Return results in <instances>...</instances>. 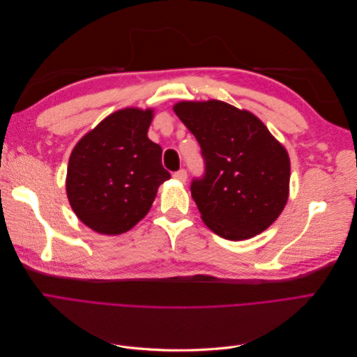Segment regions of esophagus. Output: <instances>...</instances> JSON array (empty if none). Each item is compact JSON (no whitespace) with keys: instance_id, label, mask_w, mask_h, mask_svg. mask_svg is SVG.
I'll use <instances>...</instances> for the list:
<instances>
[{"instance_id":"1","label":"esophagus","mask_w":357,"mask_h":357,"mask_svg":"<svg viewBox=\"0 0 357 357\" xmlns=\"http://www.w3.org/2000/svg\"><path fill=\"white\" fill-rule=\"evenodd\" d=\"M172 177H174L177 181L185 183L186 178H188V172H186V169H180V171L174 172V174H172Z\"/></svg>"}]
</instances>
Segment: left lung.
<instances>
[{
  "instance_id": "obj_1",
  "label": "left lung",
  "mask_w": 357,
  "mask_h": 357,
  "mask_svg": "<svg viewBox=\"0 0 357 357\" xmlns=\"http://www.w3.org/2000/svg\"><path fill=\"white\" fill-rule=\"evenodd\" d=\"M172 110L202 150L205 176L190 186L202 222L231 241L268 229L289 199L286 147L257 116L228 102L180 101Z\"/></svg>"
}]
</instances>
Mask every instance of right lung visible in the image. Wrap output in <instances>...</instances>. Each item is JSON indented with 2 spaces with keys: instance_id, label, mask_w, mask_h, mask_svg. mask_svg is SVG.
<instances>
[{
  "instance_id": "add662e5",
  "label": "right lung",
  "mask_w": 357,
  "mask_h": 357,
  "mask_svg": "<svg viewBox=\"0 0 357 357\" xmlns=\"http://www.w3.org/2000/svg\"><path fill=\"white\" fill-rule=\"evenodd\" d=\"M153 109L126 107L86 132L70 155L66 190L75 215L102 235L123 234L142 220L158 188L171 178L162 149L149 139Z\"/></svg>"
}]
</instances>
